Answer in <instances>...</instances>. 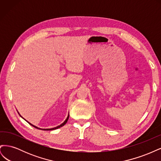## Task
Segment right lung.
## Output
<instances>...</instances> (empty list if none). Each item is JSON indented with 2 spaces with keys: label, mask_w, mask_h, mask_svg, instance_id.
<instances>
[{
  "label": "right lung",
  "mask_w": 161,
  "mask_h": 161,
  "mask_svg": "<svg viewBox=\"0 0 161 161\" xmlns=\"http://www.w3.org/2000/svg\"><path fill=\"white\" fill-rule=\"evenodd\" d=\"M69 115H68V117H67V118H66V119L64 121V122H63L62 124H60V125H58V126H57V127H56V128H50V129H41V128H37V127H36V126H35V125H32L31 124H30V122H27L30 124V125H31L32 126H33L34 128H37V129H40V130H56V129H58V128H60V127H62L63 125H64L66 124V122L68 121V120H69Z\"/></svg>",
  "instance_id": "add662e5"
}]
</instances>
